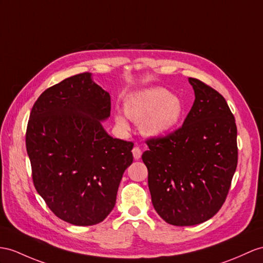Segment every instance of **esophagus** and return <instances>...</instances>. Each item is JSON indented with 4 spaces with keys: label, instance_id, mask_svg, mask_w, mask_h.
<instances>
[{
    "label": "esophagus",
    "instance_id": "obj_1",
    "mask_svg": "<svg viewBox=\"0 0 263 263\" xmlns=\"http://www.w3.org/2000/svg\"><path fill=\"white\" fill-rule=\"evenodd\" d=\"M133 156L135 159H139L140 156H142V151H140V148L138 146H135L133 148Z\"/></svg>",
    "mask_w": 263,
    "mask_h": 263
}]
</instances>
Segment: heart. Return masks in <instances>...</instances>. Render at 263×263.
<instances>
[{"label": "heart", "mask_w": 263, "mask_h": 263, "mask_svg": "<svg viewBox=\"0 0 263 263\" xmlns=\"http://www.w3.org/2000/svg\"><path fill=\"white\" fill-rule=\"evenodd\" d=\"M127 117L140 124V130L146 136L162 137L167 135L180 124L184 112V104L180 97L170 95L162 87H151L132 93L125 100ZM117 124L128 128L127 119L116 115Z\"/></svg>", "instance_id": "obj_1"}]
</instances>
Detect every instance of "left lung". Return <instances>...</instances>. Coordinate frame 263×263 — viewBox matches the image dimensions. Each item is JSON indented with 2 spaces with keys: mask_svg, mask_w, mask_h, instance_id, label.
<instances>
[{
  "mask_svg": "<svg viewBox=\"0 0 263 263\" xmlns=\"http://www.w3.org/2000/svg\"><path fill=\"white\" fill-rule=\"evenodd\" d=\"M189 81L195 100L182 127L147 139L142 156L154 209L176 227L203 223L219 212L238 165L235 119L226 99L201 80Z\"/></svg>",
  "mask_w": 263,
  "mask_h": 263,
  "instance_id": "obj_1",
  "label": "left lung"
}]
</instances>
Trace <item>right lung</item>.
<instances>
[{
  "instance_id": "1",
  "label": "right lung",
  "mask_w": 263,
  "mask_h": 263,
  "mask_svg": "<svg viewBox=\"0 0 263 263\" xmlns=\"http://www.w3.org/2000/svg\"><path fill=\"white\" fill-rule=\"evenodd\" d=\"M110 96L91 73L70 77L34 102L25 135L32 180L59 219L87 227L104 221L115 204L134 144L112 138L100 121Z\"/></svg>"
}]
</instances>
